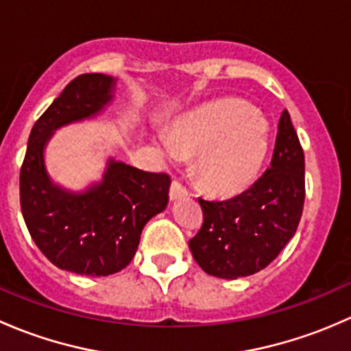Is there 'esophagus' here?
Returning a JSON list of instances; mask_svg holds the SVG:
<instances>
[{
  "mask_svg": "<svg viewBox=\"0 0 351 351\" xmlns=\"http://www.w3.org/2000/svg\"><path fill=\"white\" fill-rule=\"evenodd\" d=\"M186 195H189L186 186H183L178 180H173L171 186H169V198H171V200H178V198L186 197Z\"/></svg>",
  "mask_w": 351,
  "mask_h": 351,
  "instance_id": "esophagus-1",
  "label": "esophagus"
}]
</instances>
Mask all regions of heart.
I'll return each instance as SVG.
<instances>
[{
    "label": "heart",
    "mask_w": 351,
    "mask_h": 351,
    "mask_svg": "<svg viewBox=\"0 0 351 351\" xmlns=\"http://www.w3.org/2000/svg\"><path fill=\"white\" fill-rule=\"evenodd\" d=\"M267 120L243 101L212 104L178 123L162 147L169 156L197 154V178L221 195L243 192L254 182L268 153Z\"/></svg>",
    "instance_id": "1"
}]
</instances>
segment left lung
Wrapping results in <instances>:
<instances>
[{"instance_id": "1", "label": "left lung", "mask_w": 351, "mask_h": 351, "mask_svg": "<svg viewBox=\"0 0 351 351\" xmlns=\"http://www.w3.org/2000/svg\"><path fill=\"white\" fill-rule=\"evenodd\" d=\"M304 151L287 110L274 156L251 189L229 200L198 198L204 224L189 241L202 270L234 280L263 270L293 238L306 198Z\"/></svg>"}]
</instances>
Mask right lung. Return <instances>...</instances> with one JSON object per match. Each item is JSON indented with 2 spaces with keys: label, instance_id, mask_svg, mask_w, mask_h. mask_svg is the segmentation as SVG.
Instances as JSON below:
<instances>
[{
  "label": "right lung",
  "instance_id": "1",
  "mask_svg": "<svg viewBox=\"0 0 351 351\" xmlns=\"http://www.w3.org/2000/svg\"><path fill=\"white\" fill-rule=\"evenodd\" d=\"M115 81L80 74L38 117L20 169V205L32 239L51 263L77 275L107 277L130 263L144 226L168 205L171 178L110 159L104 182L69 193L47 176L44 146L58 127L97 115Z\"/></svg>",
  "mask_w": 351,
  "mask_h": 351
}]
</instances>
